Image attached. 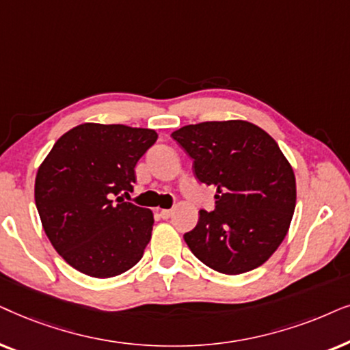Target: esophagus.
Returning a JSON list of instances; mask_svg holds the SVG:
<instances>
[{
  "instance_id": "1",
  "label": "esophagus",
  "mask_w": 350,
  "mask_h": 350,
  "mask_svg": "<svg viewBox=\"0 0 350 350\" xmlns=\"http://www.w3.org/2000/svg\"><path fill=\"white\" fill-rule=\"evenodd\" d=\"M160 216L163 219H170L172 216V209H160Z\"/></svg>"
}]
</instances>
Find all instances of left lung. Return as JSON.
Instances as JSON below:
<instances>
[{"mask_svg":"<svg viewBox=\"0 0 350 350\" xmlns=\"http://www.w3.org/2000/svg\"><path fill=\"white\" fill-rule=\"evenodd\" d=\"M193 160L195 178L216 187L185 243L208 267L239 275L262 265L290 229L296 179L264 129L243 120L204 121L171 134Z\"/></svg>","mask_w":350,"mask_h":350,"instance_id":"obj_1","label":"left lung"}]
</instances>
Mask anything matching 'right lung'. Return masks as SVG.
Masks as SVG:
<instances>
[{
  "label": "right lung",
  "mask_w": 350,
  "mask_h": 350,
  "mask_svg": "<svg viewBox=\"0 0 350 350\" xmlns=\"http://www.w3.org/2000/svg\"><path fill=\"white\" fill-rule=\"evenodd\" d=\"M157 137L153 129L83 123L60 136L38 167L35 203L43 229L85 275L116 277L141 260L153 214L118 195L133 189L134 167Z\"/></svg>",
  "instance_id": "right-lung-1"
}]
</instances>
